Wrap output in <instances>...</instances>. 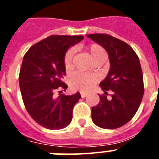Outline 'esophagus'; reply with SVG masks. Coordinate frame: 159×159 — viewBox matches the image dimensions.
I'll use <instances>...</instances> for the list:
<instances>
[{
  "label": "esophagus",
  "instance_id": "34e87169",
  "mask_svg": "<svg viewBox=\"0 0 159 159\" xmlns=\"http://www.w3.org/2000/svg\"><path fill=\"white\" fill-rule=\"evenodd\" d=\"M87 93H85V92H81V97H82V98H84V97H87Z\"/></svg>",
  "mask_w": 159,
  "mask_h": 159
}]
</instances>
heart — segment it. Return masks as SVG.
I'll list each match as a JSON object with an SVG mask.
<instances>
[{"instance_id": "heart-1", "label": "heart", "mask_w": 159, "mask_h": 159, "mask_svg": "<svg viewBox=\"0 0 159 159\" xmlns=\"http://www.w3.org/2000/svg\"><path fill=\"white\" fill-rule=\"evenodd\" d=\"M87 50L93 62L101 58H106V53L103 48L97 43H93L88 46ZM73 55H74V50L72 48L68 49L67 53H65L64 66L66 69H69L72 67ZM97 81H98V77L97 75L77 72H74L70 77L69 84L72 90L80 91L82 92H87L92 89V87H94Z\"/></svg>"}]
</instances>
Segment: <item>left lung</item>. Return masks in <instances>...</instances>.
Segmentation results:
<instances>
[{
    "label": "left lung",
    "instance_id": "obj_1",
    "mask_svg": "<svg viewBox=\"0 0 159 159\" xmlns=\"http://www.w3.org/2000/svg\"><path fill=\"white\" fill-rule=\"evenodd\" d=\"M87 37L102 46L108 53L111 68L100 83L105 94L92 109V119L100 128H120L128 123L138 111L143 98V73L139 59L128 43L106 34H92ZM112 90L111 99L105 95Z\"/></svg>",
    "mask_w": 159,
    "mask_h": 159
}]
</instances>
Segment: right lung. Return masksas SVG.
Here are the masks:
<instances>
[{"mask_svg":"<svg viewBox=\"0 0 159 159\" xmlns=\"http://www.w3.org/2000/svg\"><path fill=\"white\" fill-rule=\"evenodd\" d=\"M83 38L51 35L34 44L24 56L19 76L22 99L30 116L44 128L61 129L72 121L79 92L57 98L53 94L56 90L67 88L62 80L66 75L65 53Z\"/></svg>","mask_w":159,"mask_h":159,"instance_id":"1","label":"right lung"}]
</instances>
